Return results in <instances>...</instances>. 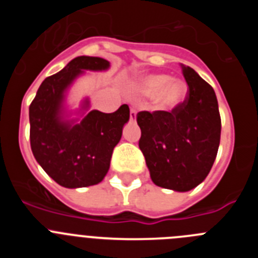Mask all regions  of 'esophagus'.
<instances>
[{"mask_svg":"<svg viewBox=\"0 0 258 258\" xmlns=\"http://www.w3.org/2000/svg\"><path fill=\"white\" fill-rule=\"evenodd\" d=\"M137 118V111L134 108H131V120L132 121H134Z\"/></svg>","mask_w":258,"mask_h":258,"instance_id":"34e87169","label":"esophagus"}]
</instances>
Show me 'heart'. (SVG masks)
Instances as JSON below:
<instances>
[{"mask_svg":"<svg viewBox=\"0 0 258 258\" xmlns=\"http://www.w3.org/2000/svg\"><path fill=\"white\" fill-rule=\"evenodd\" d=\"M134 90L145 97H154L157 108L174 111L187 97V85L168 75H146L134 84Z\"/></svg>","mask_w":258,"mask_h":258,"instance_id":"obj_1","label":"heart"}]
</instances>
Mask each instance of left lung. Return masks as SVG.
<instances>
[{
  "instance_id": "8db88e82",
  "label": "left lung",
  "mask_w": 258,
  "mask_h": 258,
  "mask_svg": "<svg viewBox=\"0 0 258 258\" xmlns=\"http://www.w3.org/2000/svg\"><path fill=\"white\" fill-rule=\"evenodd\" d=\"M187 97L174 111L137 113L140 149L151 179L169 190L190 191L211 172L221 138V117L213 88L181 64Z\"/></svg>"
}]
</instances>
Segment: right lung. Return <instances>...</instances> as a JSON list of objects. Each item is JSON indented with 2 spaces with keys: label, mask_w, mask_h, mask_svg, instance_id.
Wrapping results in <instances>:
<instances>
[{
  "label": "right lung",
  "mask_w": 258,
  "mask_h": 258,
  "mask_svg": "<svg viewBox=\"0 0 258 258\" xmlns=\"http://www.w3.org/2000/svg\"><path fill=\"white\" fill-rule=\"evenodd\" d=\"M109 61L98 56H77L58 74L46 77L29 106V138L37 163L58 184L67 188L93 186L109 169L115 146L129 120V107L112 113L93 109L79 122L68 120L64 99L68 88L84 71H106ZM89 101L83 103V111Z\"/></svg>",
  "instance_id": "1"
}]
</instances>
